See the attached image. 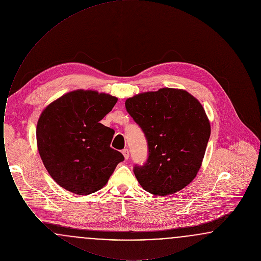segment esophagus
Segmentation results:
<instances>
[{
    "mask_svg": "<svg viewBox=\"0 0 261 261\" xmlns=\"http://www.w3.org/2000/svg\"><path fill=\"white\" fill-rule=\"evenodd\" d=\"M122 153L124 155L125 160H128L129 159V150L128 149H124L122 150Z\"/></svg>",
    "mask_w": 261,
    "mask_h": 261,
    "instance_id": "1",
    "label": "esophagus"
}]
</instances>
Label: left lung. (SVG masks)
Wrapping results in <instances>:
<instances>
[{
  "label": "left lung",
  "mask_w": 261,
  "mask_h": 261,
  "mask_svg": "<svg viewBox=\"0 0 261 261\" xmlns=\"http://www.w3.org/2000/svg\"><path fill=\"white\" fill-rule=\"evenodd\" d=\"M125 108L148 144L147 161L133 167L140 185L150 194L166 196L190 184L211 136L199 100L186 91L163 88L126 99Z\"/></svg>",
  "instance_id": "left-lung-1"
}]
</instances>
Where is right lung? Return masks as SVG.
<instances>
[{
  "label": "right lung",
  "mask_w": 261,
  "mask_h": 261,
  "mask_svg": "<svg viewBox=\"0 0 261 261\" xmlns=\"http://www.w3.org/2000/svg\"><path fill=\"white\" fill-rule=\"evenodd\" d=\"M117 99L95 91H73L51 102L37 124L40 156L65 190L86 196L101 189L123 154L111 147L114 130L99 123Z\"/></svg>",
  "instance_id": "add662e5"
}]
</instances>
